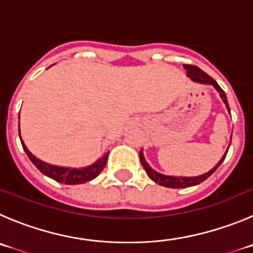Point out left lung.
I'll return each instance as SVG.
<instances>
[{
    "mask_svg": "<svg viewBox=\"0 0 253 253\" xmlns=\"http://www.w3.org/2000/svg\"><path fill=\"white\" fill-rule=\"evenodd\" d=\"M183 67H185V70H187V77L191 80V81L196 82V84H211V86H213L214 89L218 92L221 100H222L223 103H225L228 113L231 115L230 106H228L226 93H225V91H223V89L218 86V84H217V82L214 81L212 77H210L206 72H204L201 68H198V67H196V66H191V65H183ZM231 137H232V134H231ZM228 148H230V146H228L227 150H226L225 155L222 156V159L218 161V164H216V166L212 167L209 172H206V173H202V174H198V176H191V177L169 176V174L160 173V172H157L156 169H153L152 167L147 164V161H146V159H145V156H143V150L140 151V160H141V164H142L143 169H145L146 173H147V176L150 177L151 180H152L155 183L165 186V187H169V188H186V187H192V186L200 185V183L204 182L205 180H207V178H209V177L211 176V174L213 173L217 169H218L219 165L222 164L223 160H225V157H226V155H227Z\"/></svg>",
    "mask_w": 253,
    "mask_h": 253,
    "instance_id": "obj_1",
    "label": "left lung"
}]
</instances>
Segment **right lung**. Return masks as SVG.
Here are the masks:
<instances>
[{
    "label": "right lung",
    "mask_w": 253,
    "mask_h": 253,
    "mask_svg": "<svg viewBox=\"0 0 253 253\" xmlns=\"http://www.w3.org/2000/svg\"><path fill=\"white\" fill-rule=\"evenodd\" d=\"M20 132V129H18ZM20 140L22 143L23 151L26 152V155L28 156V159L31 160V162L44 174V176L49 177L52 180L57 181V182L65 183V185H81V183H86L88 181H92L93 178L98 176L101 173L103 169L106 166V162L108 159V151H106L97 161H94L93 164L89 165L86 167H80V169H72V167H63V166H56V165L47 164V162L42 161V160L37 159L36 156L32 155V153L28 151V148L26 147L25 142H23L22 137H21L20 132Z\"/></svg>",
    "instance_id": "1"
}]
</instances>
